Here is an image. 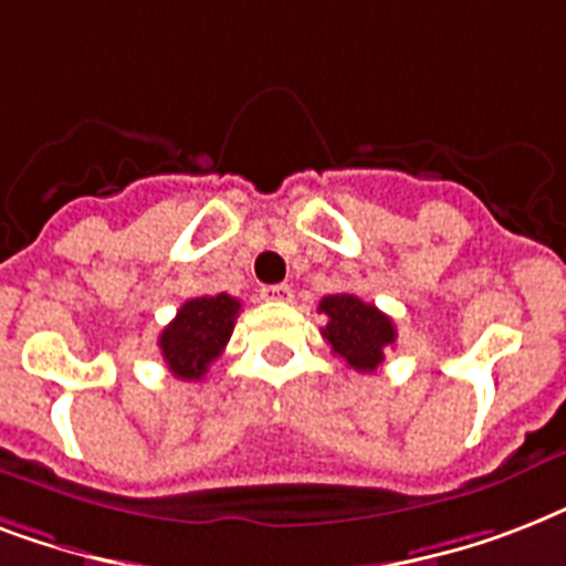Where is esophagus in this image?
I'll return each instance as SVG.
<instances>
[{"instance_id": "esophagus-1", "label": "esophagus", "mask_w": 566, "mask_h": 566, "mask_svg": "<svg viewBox=\"0 0 566 566\" xmlns=\"http://www.w3.org/2000/svg\"><path fill=\"white\" fill-rule=\"evenodd\" d=\"M261 300H266V302H291L293 300V287H291V284H266V287H261Z\"/></svg>"}]
</instances>
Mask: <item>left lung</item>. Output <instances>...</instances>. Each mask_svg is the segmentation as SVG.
<instances>
[{"label": "left lung", "mask_w": 566, "mask_h": 566, "mask_svg": "<svg viewBox=\"0 0 566 566\" xmlns=\"http://www.w3.org/2000/svg\"><path fill=\"white\" fill-rule=\"evenodd\" d=\"M319 314H326L323 337L337 358H344L353 370L373 373L385 361V349L394 346V319L381 314L376 305L358 300L353 293L323 296Z\"/></svg>", "instance_id": "left-lung-1"}]
</instances>
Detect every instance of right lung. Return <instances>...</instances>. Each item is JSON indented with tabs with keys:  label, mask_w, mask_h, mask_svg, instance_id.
Segmentation results:
<instances>
[{
	"label": "right lung",
	"mask_w": 566,
	"mask_h": 566,
	"mask_svg": "<svg viewBox=\"0 0 566 566\" xmlns=\"http://www.w3.org/2000/svg\"><path fill=\"white\" fill-rule=\"evenodd\" d=\"M238 314L240 302L229 293L185 302L158 337L167 370L181 381H199L229 344Z\"/></svg>",
	"instance_id": "obj_1"
}]
</instances>
